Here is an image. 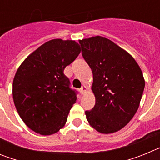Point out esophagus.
Instances as JSON below:
<instances>
[{
  "mask_svg": "<svg viewBox=\"0 0 160 160\" xmlns=\"http://www.w3.org/2000/svg\"><path fill=\"white\" fill-rule=\"evenodd\" d=\"M87 90V87H86V86H83V87H82V88L79 90V91H80V93H81L82 94H85L86 93V91Z\"/></svg>",
  "mask_w": 160,
  "mask_h": 160,
  "instance_id": "34e87169",
  "label": "esophagus"
}]
</instances>
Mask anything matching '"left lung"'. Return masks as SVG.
I'll use <instances>...</instances> for the list:
<instances>
[{"mask_svg":"<svg viewBox=\"0 0 160 160\" xmlns=\"http://www.w3.org/2000/svg\"><path fill=\"white\" fill-rule=\"evenodd\" d=\"M82 54L93 73L95 105L86 111L90 125L102 134L123 128L136 113L145 87L135 58L101 36L79 40Z\"/></svg>","mask_w":160,"mask_h":160,"instance_id":"left-lung-1","label":"left lung"}]
</instances>
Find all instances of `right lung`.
<instances>
[{"label":"right lung","mask_w":160,"mask_h":160,"mask_svg":"<svg viewBox=\"0 0 160 160\" xmlns=\"http://www.w3.org/2000/svg\"><path fill=\"white\" fill-rule=\"evenodd\" d=\"M81 52L73 40L53 39L31 53L18 67L12 82L14 105L25 125L42 135L65 126L77 96L64 74Z\"/></svg>","instance_id":"right-lung-1"}]
</instances>
